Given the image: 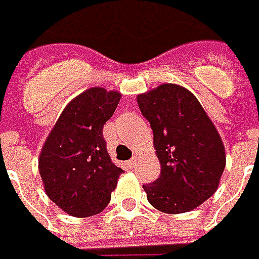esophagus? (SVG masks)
<instances>
[{"mask_svg":"<svg viewBox=\"0 0 259 259\" xmlns=\"http://www.w3.org/2000/svg\"><path fill=\"white\" fill-rule=\"evenodd\" d=\"M136 163H138V157L135 156V157H132L129 162H127V166H129V167H133Z\"/></svg>","mask_w":259,"mask_h":259,"instance_id":"obj_1","label":"esophagus"}]
</instances>
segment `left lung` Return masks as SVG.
Wrapping results in <instances>:
<instances>
[{"instance_id":"1","label":"left lung","mask_w":259,"mask_h":259,"mask_svg":"<svg viewBox=\"0 0 259 259\" xmlns=\"http://www.w3.org/2000/svg\"><path fill=\"white\" fill-rule=\"evenodd\" d=\"M153 130L160 176L143 185L149 203L165 213L198 208L217 192L227 163L224 142L199 100L179 84L165 83L139 94Z\"/></svg>"}]
</instances>
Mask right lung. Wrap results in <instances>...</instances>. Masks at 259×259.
<instances>
[{"instance_id":"right-lung-1","label":"right lung","mask_w":259,"mask_h":259,"mask_svg":"<svg viewBox=\"0 0 259 259\" xmlns=\"http://www.w3.org/2000/svg\"><path fill=\"white\" fill-rule=\"evenodd\" d=\"M119 92L92 87L64 107L46 139L38 170L44 191L76 218L100 213L110 202L121 167L112 162L103 126L120 102Z\"/></svg>"}]
</instances>
